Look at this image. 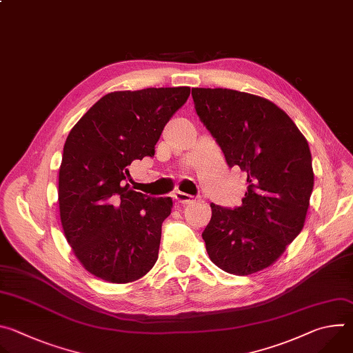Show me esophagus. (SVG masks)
Segmentation results:
<instances>
[{
    "label": "esophagus",
    "mask_w": 353,
    "mask_h": 353,
    "mask_svg": "<svg viewBox=\"0 0 353 353\" xmlns=\"http://www.w3.org/2000/svg\"><path fill=\"white\" fill-rule=\"evenodd\" d=\"M174 199L177 201L179 204H181V205H187V204H191L192 203V195H190V194H185V192H176L174 194Z\"/></svg>",
    "instance_id": "obj_1"
}]
</instances>
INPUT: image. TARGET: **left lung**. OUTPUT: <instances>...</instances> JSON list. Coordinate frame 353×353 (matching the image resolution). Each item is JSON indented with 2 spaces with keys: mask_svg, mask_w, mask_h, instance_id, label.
Segmentation results:
<instances>
[{
  "mask_svg": "<svg viewBox=\"0 0 353 353\" xmlns=\"http://www.w3.org/2000/svg\"><path fill=\"white\" fill-rule=\"evenodd\" d=\"M195 112L229 168L247 173L241 207L211 204L203 232L221 270L250 275L274 264L305 225L314 185L310 148L290 117L270 100L233 89L192 88Z\"/></svg>",
  "mask_w": 353,
  "mask_h": 353,
  "instance_id": "left-lung-1",
  "label": "left lung"
}]
</instances>
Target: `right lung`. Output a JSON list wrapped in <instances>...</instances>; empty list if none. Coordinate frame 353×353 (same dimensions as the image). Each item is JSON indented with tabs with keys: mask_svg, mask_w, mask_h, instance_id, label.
<instances>
[{
	"mask_svg": "<svg viewBox=\"0 0 353 353\" xmlns=\"http://www.w3.org/2000/svg\"><path fill=\"white\" fill-rule=\"evenodd\" d=\"M188 96V86L112 92L70 131L59 174L60 218L92 275L127 283L155 265L173 201L134 191L128 166L155 155L165 125Z\"/></svg>",
	"mask_w": 353,
	"mask_h": 353,
	"instance_id": "add662e5",
	"label": "right lung"
}]
</instances>
